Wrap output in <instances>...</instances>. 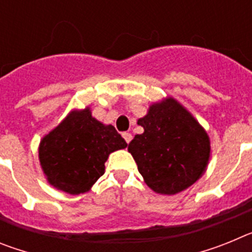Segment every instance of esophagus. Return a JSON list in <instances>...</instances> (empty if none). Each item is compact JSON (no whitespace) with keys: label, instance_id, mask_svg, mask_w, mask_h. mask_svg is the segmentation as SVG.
I'll list each match as a JSON object with an SVG mask.
<instances>
[{"label":"esophagus","instance_id":"esophagus-1","mask_svg":"<svg viewBox=\"0 0 252 252\" xmlns=\"http://www.w3.org/2000/svg\"><path fill=\"white\" fill-rule=\"evenodd\" d=\"M122 137H124L125 141L127 142V144H130V141L132 140V135L130 132H124L122 133Z\"/></svg>","mask_w":252,"mask_h":252}]
</instances>
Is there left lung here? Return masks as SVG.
<instances>
[{"mask_svg":"<svg viewBox=\"0 0 252 252\" xmlns=\"http://www.w3.org/2000/svg\"><path fill=\"white\" fill-rule=\"evenodd\" d=\"M144 127L128 144L139 173L154 192L177 194L195 183L209 160V137L175 99L150 106L137 121Z\"/></svg>","mask_w":252,"mask_h":252,"instance_id":"1","label":"left lung"}]
</instances>
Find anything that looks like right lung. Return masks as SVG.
<instances>
[{"label":"right lung","instance_id":"obj_1","mask_svg":"<svg viewBox=\"0 0 252 252\" xmlns=\"http://www.w3.org/2000/svg\"><path fill=\"white\" fill-rule=\"evenodd\" d=\"M126 146L116 128L93 119L87 107L70 113L41 140L39 159L51 186L81 194L103 175L108 155Z\"/></svg>","mask_w":252,"mask_h":252}]
</instances>
